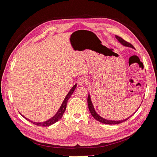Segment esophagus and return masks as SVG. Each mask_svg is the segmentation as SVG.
I'll use <instances>...</instances> for the list:
<instances>
[{
	"label": "esophagus",
	"mask_w": 157,
	"mask_h": 157,
	"mask_svg": "<svg viewBox=\"0 0 157 157\" xmlns=\"http://www.w3.org/2000/svg\"><path fill=\"white\" fill-rule=\"evenodd\" d=\"M88 83V79L86 77L81 76L78 79V84L79 85H85Z\"/></svg>",
	"instance_id": "34e87169"
}]
</instances>
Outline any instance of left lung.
<instances>
[{"label":"left lung","instance_id":"1","mask_svg":"<svg viewBox=\"0 0 157 157\" xmlns=\"http://www.w3.org/2000/svg\"><path fill=\"white\" fill-rule=\"evenodd\" d=\"M115 37H116V38L118 39V40L119 41V42H120L121 44H123V46H127V47H130V48H134V47L130 43L127 42V41H125L124 39H123L121 37H119V36H116ZM88 108H89V111H90V113H91V114L92 115V117H93L95 120H97V121H100V122H101V123H104V124H108V125L119 124V123H122V122H124V121H127L128 118H130V117H131L132 116V115H133L134 114H135V113L136 112V111L132 115V116H130V117H128V118H126V119L123 120H119V121L108 120H106V119H104V118H102L101 116H99V115H98V114L96 113V111H95V109H94V105H93V104H92V101H91V98H90V95H88Z\"/></svg>","mask_w":157,"mask_h":157}]
</instances>
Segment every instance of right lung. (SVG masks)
Here are the masks:
<instances>
[{
  "mask_svg": "<svg viewBox=\"0 0 157 157\" xmlns=\"http://www.w3.org/2000/svg\"><path fill=\"white\" fill-rule=\"evenodd\" d=\"M76 88V85H74V86L71 89V90L69 91V92L68 93V94H67V95H66V97H65V99L63 100V102H62V105H61V106H60V109H59V111H58V112L56 113V114L55 115L54 117H53L52 118H50L49 120H47V121H44V122H42V123H37V122H34V121L29 120V119H27V118H26L25 117H23V115H21V116H23V118H25L26 120H27L28 121H30L31 123H32L33 124L36 125H37V126L48 127V126H49V125H52L54 124L55 123H56V121H59V120L62 117L63 114V113H64V112H65V109H66V107H67V101H68V100H69V98L71 97V95L73 94V92H74V90H75Z\"/></svg>",
  "mask_w": 157,
  "mask_h": 157,
  "instance_id": "obj_1",
  "label": "right lung"
}]
</instances>
